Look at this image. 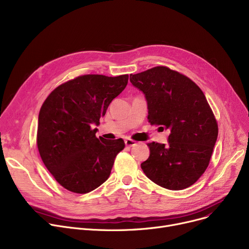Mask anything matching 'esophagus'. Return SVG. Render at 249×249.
Instances as JSON below:
<instances>
[{"mask_svg": "<svg viewBox=\"0 0 249 249\" xmlns=\"http://www.w3.org/2000/svg\"><path fill=\"white\" fill-rule=\"evenodd\" d=\"M125 144L128 147H131V146H134L136 144V142L134 140H132V139H126L125 140Z\"/></svg>", "mask_w": 249, "mask_h": 249, "instance_id": "1", "label": "esophagus"}]
</instances>
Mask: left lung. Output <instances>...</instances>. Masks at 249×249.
I'll use <instances>...</instances> for the list:
<instances>
[{
  "instance_id": "1",
  "label": "left lung",
  "mask_w": 249,
  "mask_h": 249,
  "mask_svg": "<svg viewBox=\"0 0 249 249\" xmlns=\"http://www.w3.org/2000/svg\"><path fill=\"white\" fill-rule=\"evenodd\" d=\"M130 82L145 97L148 122L169 131L167 144L148 143L143 173L168 190L189 188L206 171L218 137L204 93L189 77L165 67L130 74Z\"/></svg>"
}]
</instances>
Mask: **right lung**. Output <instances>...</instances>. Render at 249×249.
Listing matches in <instances>:
<instances>
[{
  "label": "right lung",
  "instance_id": "obj_1",
  "mask_svg": "<svg viewBox=\"0 0 249 249\" xmlns=\"http://www.w3.org/2000/svg\"><path fill=\"white\" fill-rule=\"evenodd\" d=\"M128 83V74H86L57 87L38 116L37 146L43 163L57 182L71 192L86 194L110 177L122 138L96 137L100 118Z\"/></svg>",
  "mask_w": 249,
  "mask_h": 249
}]
</instances>
